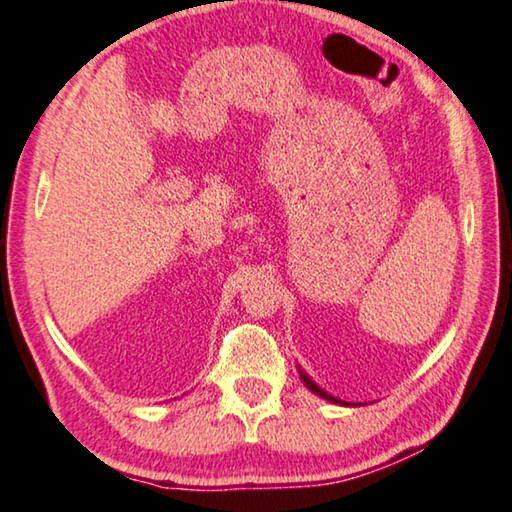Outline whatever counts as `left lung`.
<instances>
[{"instance_id":"1","label":"left lung","mask_w":512,"mask_h":512,"mask_svg":"<svg viewBox=\"0 0 512 512\" xmlns=\"http://www.w3.org/2000/svg\"><path fill=\"white\" fill-rule=\"evenodd\" d=\"M300 378H303V383H305L307 387H310L314 394H319V396H323V399H326V401H332V403H339V405H348V403H344V401H339V399H335V396H330V394H326V392H323V389H321L319 385H316V383H314V380H310V378H307V373H303V371H300Z\"/></svg>"}]
</instances>
